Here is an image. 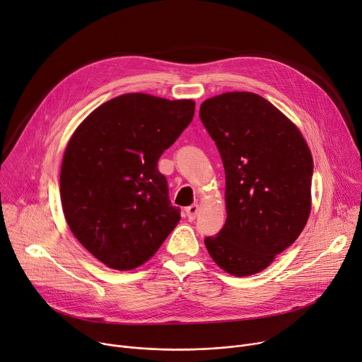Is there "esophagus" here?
<instances>
[{
	"mask_svg": "<svg viewBox=\"0 0 362 362\" xmlns=\"http://www.w3.org/2000/svg\"><path fill=\"white\" fill-rule=\"evenodd\" d=\"M199 210H200V206H199V204H191V206H189V207H187V210H185L187 217H188L189 220H194V218L197 217Z\"/></svg>",
	"mask_w": 362,
	"mask_h": 362,
	"instance_id": "1",
	"label": "esophagus"
}]
</instances>
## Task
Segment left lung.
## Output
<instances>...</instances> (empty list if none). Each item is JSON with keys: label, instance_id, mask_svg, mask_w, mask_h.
Segmentation results:
<instances>
[{"label": "left lung", "instance_id": "left-lung-1", "mask_svg": "<svg viewBox=\"0 0 362 362\" xmlns=\"http://www.w3.org/2000/svg\"><path fill=\"white\" fill-rule=\"evenodd\" d=\"M200 119L226 174V223L204 243L228 274L264 271L303 232L313 158L298 127L264 97L233 91L203 101Z\"/></svg>", "mask_w": 362, "mask_h": 362}]
</instances>
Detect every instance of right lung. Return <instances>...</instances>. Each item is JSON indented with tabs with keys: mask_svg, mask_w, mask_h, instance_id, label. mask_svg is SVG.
I'll return each instance as SVG.
<instances>
[{
	"mask_svg": "<svg viewBox=\"0 0 362 362\" xmlns=\"http://www.w3.org/2000/svg\"><path fill=\"white\" fill-rule=\"evenodd\" d=\"M196 103L145 93L97 107L72 133L61 166L66 223L105 267L148 262L181 218L158 160L191 123Z\"/></svg>",
	"mask_w": 362,
	"mask_h": 362,
	"instance_id": "add662e5",
	"label": "right lung"
}]
</instances>
